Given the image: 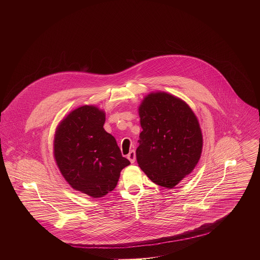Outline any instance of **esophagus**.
<instances>
[{
    "instance_id": "34e87169",
    "label": "esophagus",
    "mask_w": 260,
    "mask_h": 260,
    "mask_svg": "<svg viewBox=\"0 0 260 260\" xmlns=\"http://www.w3.org/2000/svg\"><path fill=\"white\" fill-rule=\"evenodd\" d=\"M127 159L129 160V161H131L132 164L135 162V161H136V152H135V150H132V151L127 154Z\"/></svg>"
}]
</instances>
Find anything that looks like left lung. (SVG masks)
I'll use <instances>...</instances> for the list:
<instances>
[{
	"mask_svg": "<svg viewBox=\"0 0 260 260\" xmlns=\"http://www.w3.org/2000/svg\"><path fill=\"white\" fill-rule=\"evenodd\" d=\"M140 169L158 185L172 189L198 164L203 136L197 117L181 99L151 93L139 107Z\"/></svg>",
	"mask_w": 260,
	"mask_h": 260,
	"instance_id": "1",
	"label": "left lung"
}]
</instances>
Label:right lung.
I'll use <instances>...</instances> for the list:
<instances>
[{
    "label": "right lung",
    "instance_id": "1",
    "mask_svg": "<svg viewBox=\"0 0 260 260\" xmlns=\"http://www.w3.org/2000/svg\"><path fill=\"white\" fill-rule=\"evenodd\" d=\"M104 123V112L85 105L62 121L54 138V158L63 177L75 190L93 198L114 190L121 171L131 164L103 128Z\"/></svg>",
    "mask_w": 260,
    "mask_h": 260
}]
</instances>
